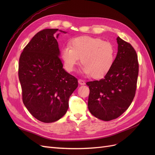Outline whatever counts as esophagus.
<instances>
[{"label":"esophagus","mask_w":155,"mask_h":155,"mask_svg":"<svg viewBox=\"0 0 155 155\" xmlns=\"http://www.w3.org/2000/svg\"><path fill=\"white\" fill-rule=\"evenodd\" d=\"M78 83H79V85H85V81L82 80V79H79V80H78Z\"/></svg>","instance_id":"esophagus-1"}]
</instances>
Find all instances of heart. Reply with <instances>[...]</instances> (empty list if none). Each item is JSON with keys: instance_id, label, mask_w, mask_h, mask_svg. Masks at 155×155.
<instances>
[{"instance_id": "obj_1", "label": "heart", "mask_w": 155, "mask_h": 155, "mask_svg": "<svg viewBox=\"0 0 155 155\" xmlns=\"http://www.w3.org/2000/svg\"><path fill=\"white\" fill-rule=\"evenodd\" d=\"M61 51L65 69L73 72L81 58V73L100 78L106 75L114 64L115 50L109 42L91 36L76 37Z\"/></svg>"}]
</instances>
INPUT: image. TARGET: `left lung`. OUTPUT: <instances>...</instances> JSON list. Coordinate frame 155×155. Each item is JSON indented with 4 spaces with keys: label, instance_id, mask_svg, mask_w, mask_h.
I'll return each instance as SVG.
<instances>
[{
    "label": "left lung",
    "instance_id": "8db88e82",
    "mask_svg": "<svg viewBox=\"0 0 155 155\" xmlns=\"http://www.w3.org/2000/svg\"><path fill=\"white\" fill-rule=\"evenodd\" d=\"M118 52L112 68L99 81L87 83L88 108L96 118L110 121L128 109L135 96L138 75L137 52L130 44L116 39Z\"/></svg>",
    "mask_w": 155,
    "mask_h": 155
}]
</instances>
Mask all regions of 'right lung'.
<instances>
[{"instance_id": "1", "label": "right lung", "mask_w": 155, "mask_h": 155, "mask_svg": "<svg viewBox=\"0 0 155 155\" xmlns=\"http://www.w3.org/2000/svg\"><path fill=\"white\" fill-rule=\"evenodd\" d=\"M66 31L45 29L34 35L23 50L18 64L22 101L30 114L44 123H52L66 114L68 100L78 79L63 67L57 39Z\"/></svg>"}]
</instances>
